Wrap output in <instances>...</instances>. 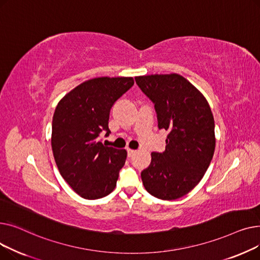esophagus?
<instances>
[{
  "label": "esophagus",
  "mask_w": 260,
  "mask_h": 260,
  "mask_svg": "<svg viewBox=\"0 0 260 260\" xmlns=\"http://www.w3.org/2000/svg\"><path fill=\"white\" fill-rule=\"evenodd\" d=\"M126 151H127V156H128L129 158L133 157V155L136 153V151H134V149H131V148H127Z\"/></svg>",
  "instance_id": "1"
}]
</instances>
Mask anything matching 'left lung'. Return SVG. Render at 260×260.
<instances>
[{
	"mask_svg": "<svg viewBox=\"0 0 260 260\" xmlns=\"http://www.w3.org/2000/svg\"><path fill=\"white\" fill-rule=\"evenodd\" d=\"M136 83L154 103L159 129L169 132L163 153L153 152L141 172L147 192L162 200L178 199L202 179L215 151V123L201 92L182 76L136 77Z\"/></svg>",
	"mask_w": 260,
	"mask_h": 260,
	"instance_id": "obj_1",
	"label": "left lung"
}]
</instances>
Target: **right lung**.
<instances>
[{
	"mask_svg": "<svg viewBox=\"0 0 260 260\" xmlns=\"http://www.w3.org/2000/svg\"><path fill=\"white\" fill-rule=\"evenodd\" d=\"M134 85L133 78H94L59 102L52 118L51 147L64 180L82 198L107 196L126 160L125 149L105 146L111 108Z\"/></svg>",
	"mask_w": 260,
	"mask_h": 260,
	"instance_id": "add662e5",
	"label": "right lung"
}]
</instances>
